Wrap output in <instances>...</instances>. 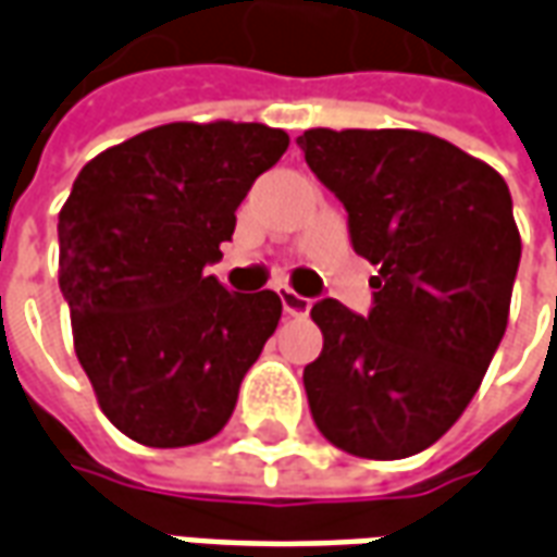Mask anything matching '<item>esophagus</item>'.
<instances>
[{
    "mask_svg": "<svg viewBox=\"0 0 557 557\" xmlns=\"http://www.w3.org/2000/svg\"><path fill=\"white\" fill-rule=\"evenodd\" d=\"M277 295H280V301H283V310H286V315L310 313V298H304V295H298V292L289 289V286H280Z\"/></svg>",
    "mask_w": 557,
    "mask_h": 557,
    "instance_id": "esophagus-1",
    "label": "esophagus"
}]
</instances>
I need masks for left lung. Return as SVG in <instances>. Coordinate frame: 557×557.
Segmentation results:
<instances>
[{"label": "left lung", "instance_id": "obj_1", "mask_svg": "<svg viewBox=\"0 0 557 557\" xmlns=\"http://www.w3.org/2000/svg\"><path fill=\"white\" fill-rule=\"evenodd\" d=\"M298 146L379 268L367 315L334 298L310 310L325 337L304 367L315 426L363 459L420 454L466 411L507 327L522 256L507 182L403 127H313Z\"/></svg>", "mask_w": 557, "mask_h": 557}]
</instances>
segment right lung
Wrapping results in <instances>:
<instances>
[{
	"label": "right lung",
	"instance_id": "obj_1",
	"mask_svg": "<svg viewBox=\"0 0 557 557\" xmlns=\"http://www.w3.org/2000/svg\"><path fill=\"white\" fill-rule=\"evenodd\" d=\"M286 148L280 127L172 122L79 170L59 211V289L98 406L127 438L187 447L232 418L283 301L223 289L206 265Z\"/></svg>",
	"mask_w": 557,
	"mask_h": 557
}]
</instances>
